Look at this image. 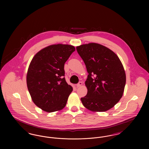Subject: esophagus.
<instances>
[{
  "instance_id": "1",
  "label": "esophagus",
  "mask_w": 149,
  "mask_h": 149,
  "mask_svg": "<svg viewBox=\"0 0 149 149\" xmlns=\"http://www.w3.org/2000/svg\"><path fill=\"white\" fill-rule=\"evenodd\" d=\"M83 84V83H82V82H81V81H80V82H79L78 84L76 85V86H77V88H79V87H80V86H81Z\"/></svg>"
}]
</instances>
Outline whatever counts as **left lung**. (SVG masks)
I'll return each instance as SVG.
<instances>
[{
	"instance_id": "left-lung-1",
	"label": "left lung",
	"mask_w": 149,
	"mask_h": 149,
	"mask_svg": "<svg viewBox=\"0 0 149 149\" xmlns=\"http://www.w3.org/2000/svg\"><path fill=\"white\" fill-rule=\"evenodd\" d=\"M88 72L87 94L81 98L83 106L93 112H105L123 95L126 74L120 58L112 50L95 43L77 47Z\"/></svg>"
}]
</instances>
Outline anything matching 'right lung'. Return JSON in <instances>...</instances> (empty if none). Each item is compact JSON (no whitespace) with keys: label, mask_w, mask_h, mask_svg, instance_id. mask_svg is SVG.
<instances>
[{"label":"right lung","mask_w":149,"mask_h":149,"mask_svg":"<svg viewBox=\"0 0 149 149\" xmlns=\"http://www.w3.org/2000/svg\"><path fill=\"white\" fill-rule=\"evenodd\" d=\"M75 51L73 46L57 44L38 52L27 74V85L34 103L47 112L63 109L72 91L65 80L64 64Z\"/></svg>","instance_id":"obj_1"}]
</instances>
